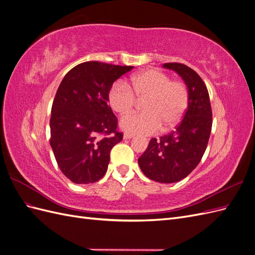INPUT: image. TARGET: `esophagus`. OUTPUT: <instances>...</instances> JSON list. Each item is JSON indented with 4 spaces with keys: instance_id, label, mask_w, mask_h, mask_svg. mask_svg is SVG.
Returning <instances> with one entry per match:
<instances>
[{
    "instance_id": "obj_1",
    "label": "esophagus",
    "mask_w": 255,
    "mask_h": 255,
    "mask_svg": "<svg viewBox=\"0 0 255 255\" xmlns=\"http://www.w3.org/2000/svg\"><path fill=\"white\" fill-rule=\"evenodd\" d=\"M133 137H134V135L129 134V133H126L125 135H123V138H125V139H130V138H133Z\"/></svg>"
}]
</instances>
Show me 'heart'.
Instances as JSON below:
<instances>
[{
	"instance_id": "obj_1",
	"label": "heart",
	"mask_w": 255,
	"mask_h": 255,
	"mask_svg": "<svg viewBox=\"0 0 255 255\" xmlns=\"http://www.w3.org/2000/svg\"><path fill=\"white\" fill-rule=\"evenodd\" d=\"M138 99H145L143 113L123 117L120 127L129 134L150 135L163 126L165 130L179 125L188 109L189 92L186 84L171 81L167 73L148 69L134 75L129 86L122 81L115 82L107 94L112 109L120 115L132 111Z\"/></svg>"
}]
</instances>
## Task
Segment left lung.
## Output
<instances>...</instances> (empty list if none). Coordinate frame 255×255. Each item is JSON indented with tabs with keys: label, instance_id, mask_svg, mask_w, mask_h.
<instances>
[{
	"label": "left lung",
	"instance_id": "1",
	"mask_svg": "<svg viewBox=\"0 0 255 255\" xmlns=\"http://www.w3.org/2000/svg\"><path fill=\"white\" fill-rule=\"evenodd\" d=\"M163 67L175 71L186 84L188 109L174 130L159 139L152 138L138 165L153 181L174 183L186 177L201 160L210 139L213 115L207 88L195 70L179 63Z\"/></svg>",
	"mask_w": 255,
	"mask_h": 255
}]
</instances>
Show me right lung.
Returning <instances> with one entry per match:
<instances>
[{
  "label": "right lung",
  "instance_id": "1",
  "mask_svg": "<svg viewBox=\"0 0 255 255\" xmlns=\"http://www.w3.org/2000/svg\"><path fill=\"white\" fill-rule=\"evenodd\" d=\"M132 69L86 61L61 81L51 111L50 144L61 172L73 183H95L106 173L111 150L123 137L107 94Z\"/></svg>",
  "mask_w": 255,
  "mask_h": 255
}]
</instances>
